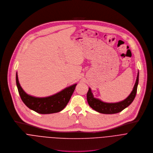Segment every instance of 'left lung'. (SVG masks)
I'll use <instances>...</instances> for the list:
<instances>
[{
	"label": "left lung",
	"instance_id": "obj_1",
	"mask_svg": "<svg viewBox=\"0 0 153 153\" xmlns=\"http://www.w3.org/2000/svg\"><path fill=\"white\" fill-rule=\"evenodd\" d=\"M138 83L139 71L137 72L136 82L130 94L125 100L117 102H106L98 98H95L92 91H91V89L89 87L87 94V100L88 104L91 108L101 113L114 114L119 113L128 107L133 101L136 95Z\"/></svg>",
	"mask_w": 153,
	"mask_h": 153
}]
</instances>
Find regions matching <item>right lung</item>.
Listing matches in <instances>:
<instances>
[{
    "mask_svg": "<svg viewBox=\"0 0 153 153\" xmlns=\"http://www.w3.org/2000/svg\"><path fill=\"white\" fill-rule=\"evenodd\" d=\"M16 84L22 101L29 108L40 114H51L61 111L65 108L77 84L69 85L59 92L46 97H36L26 94L19 83L17 72Z\"/></svg>",
    "mask_w": 153,
    "mask_h": 153,
    "instance_id": "obj_1",
    "label": "right lung"
}]
</instances>
